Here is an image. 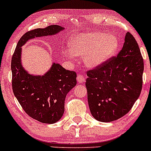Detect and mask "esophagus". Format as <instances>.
<instances>
[{
    "instance_id": "esophagus-1",
    "label": "esophagus",
    "mask_w": 151,
    "mask_h": 151,
    "mask_svg": "<svg viewBox=\"0 0 151 151\" xmlns=\"http://www.w3.org/2000/svg\"><path fill=\"white\" fill-rule=\"evenodd\" d=\"M77 79V82L79 83V84H81V83H83L84 81H85V77H84L83 75H81V74H78Z\"/></svg>"
}]
</instances>
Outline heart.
I'll list each match as a JSON object with an SVG mask.
<instances>
[{
	"label": "heart",
	"mask_w": 151,
	"mask_h": 151,
	"mask_svg": "<svg viewBox=\"0 0 151 151\" xmlns=\"http://www.w3.org/2000/svg\"><path fill=\"white\" fill-rule=\"evenodd\" d=\"M71 52L67 58L74 55L84 57V62L89 67L94 68L102 65L116 53L119 40L115 35L103 32H91L76 35L69 43Z\"/></svg>",
	"instance_id": "obj_1"
}]
</instances>
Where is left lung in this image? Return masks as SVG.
<instances>
[{
    "mask_svg": "<svg viewBox=\"0 0 151 151\" xmlns=\"http://www.w3.org/2000/svg\"><path fill=\"white\" fill-rule=\"evenodd\" d=\"M143 70L138 43L127 32L117 56L86 72L88 104L93 117L110 122L125 116L141 94Z\"/></svg>",
    "mask_w": 151,
    "mask_h": 151,
    "instance_id": "obj_1",
    "label": "left lung"
}]
</instances>
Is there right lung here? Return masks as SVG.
Here are the masks:
<instances>
[{"label":"right lung","instance_id":"add662e5","mask_svg":"<svg viewBox=\"0 0 151 151\" xmlns=\"http://www.w3.org/2000/svg\"><path fill=\"white\" fill-rule=\"evenodd\" d=\"M62 30L61 26L52 25L28 31L19 40L12 57V88L15 96L29 116L45 124H55L62 118L66 96L77 84V74L53 63L45 75H31L22 66L21 47L32 38L52 35Z\"/></svg>","mask_w":151,"mask_h":151}]
</instances>
